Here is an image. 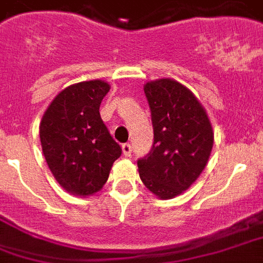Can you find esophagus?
I'll return each mask as SVG.
<instances>
[{"mask_svg":"<svg viewBox=\"0 0 263 263\" xmlns=\"http://www.w3.org/2000/svg\"><path fill=\"white\" fill-rule=\"evenodd\" d=\"M132 153V147L129 143H124L123 145V154L125 156V157H129Z\"/></svg>","mask_w":263,"mask_h":263,"instance_id":"1","label":"esophagus"}]
</instances>
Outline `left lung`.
Instances as JSON below:
<instances>
[{
    "label": "left lung",
    "mask_w": 263,
    "mask_h": 263,
    "mask_svg": "<svg viewBox=\"0 0 263 263\" xmlns=\"http://www.w3.org/2000/svg\"><path fill=\"white\" fill-rule=\"evenodd\" d=\"M145 95L154 139L152 150L138 160L139 176L157 197L172 198L189 189L207 165L211 123L197 98L178 81H150Z\"/></svg>",
    "instance_id": "left-lung-1"
}]
</instances>
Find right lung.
Here are the masks:
<instances>
[{"mask_svg": "<svg viewBox=\"0 0 263 263\" xmlns=\"http://www.w3.org/2000/svg\"><path fill=\"white\" fill-rule=\"evenodd\" d=\"M109 89L100 80L70 85L56 95L41 120L48 167L63 189L77 196L102 189L123 152L100 118L99 106Z\"/></svg>", "mask_w": 263, "mask_h": 263, "instance_id": "1", "label": "right lung"}]
</instances>
